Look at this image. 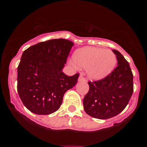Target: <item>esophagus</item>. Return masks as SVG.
Instances as JSON below:
<instances>
[{
  "label": "esophagus",
  "instance_id": "34e87169",
  "mask_svg": "<svg viewBox=\"0 0 147 147\" xmlns=\"http://www.w3.org/2000/svg\"><path fill=\"white\" fill-rule=\"evenodd\" d=\"M78 81L81 82H86V80H85V78L83 77L82 75L80 74V77H79V79H78Z\"/></svg>",
  "mask_w": 147,
  "mask_h": 147
}]
</instances>
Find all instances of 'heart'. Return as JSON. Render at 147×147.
<instances>
[{"mask_svg": "<svg viewBox=\"0 0 147 147\" xmlns=\"http://www.w3.org/2000/svg\"><path fill=\"white\" fill-rule=\"evenodd\" d=\"M74 60L83 68L90 79L102 80L113 71L116 65V56L111 50L86 47L78 49L74 54Z\"/></svg>", "mask_w": 147, "mask_h": 147, "instance_id": "obj_1", "label": "heart"}]
</instances>
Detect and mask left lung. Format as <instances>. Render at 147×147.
<instances>
[{"instance_id":"1","label":"left lung","mask_w":147,"mask_h":147,"mask_svg":"<svg viewBox=\"0 0 147 147\" xmlns=\"http://www.w3.org/2000/svg\"><path fill=\"white\" fill-rule=\"evenodd\" d=\"M117 67L110 74L98 81L88 82L89 91L83 99L88 115L98 119H108L121 113L133 93V75L129 65L119 51Z\"/></svg>"}]
</instances>
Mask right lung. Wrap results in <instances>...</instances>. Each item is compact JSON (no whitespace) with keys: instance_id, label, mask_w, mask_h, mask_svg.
Listing matches in <instances>:
<instances>
[{"instance_id":"1","label":"right lung","mask_w":147,"mask_h":147,"mask_svg":"<svg viewBox=\"0 0 147 147\" xmlns=\"http://www.w3.org/2000/svg\"><path fill=\"white\" fill-rule=\"evenodd\" d=\"M74 42L54 39L23 51L18 67V92L26 107L37 115H49L60 107L63 96L80 74L62 72Z\"/></svg>"}]
</instances>
